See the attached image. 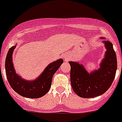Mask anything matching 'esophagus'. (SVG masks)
Returning <instances> with one entry per match:
<instances>
[{"label": "esophagus", "mask_w": 122, "mask_h": 122, "mask_svg": "<svg viewBox=\"0 0 122 122\" xmlns=\"http://www.w3.org/2000/svg\"><path fill=\"white\" fill-rule=\"evenodd\" d=\"M69 59H70V57H69V56H65V57H64V60H65V61H68Z\"/></svg>", "instance_id": "34e87169"}]
</instances>
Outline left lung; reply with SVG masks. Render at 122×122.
Returning a JSON list of instances; mask_svg holds the SVG:
<instances>
[{"label": "left lung", "instance_id": "8db88e82", "mask_svg": "<svg viewBox=\"0 0 122 122\" xmlns=\"http://www.w3.org/2000/svg\"><path fill=\"white\" fill-rule=\"evenodd\" d=\"M102 42L106 51L97 70L88 72L82 64L75 61L69 62L71 86L74 92L81 97L101 96L109 89L114 80L117 68L116 54L112 43L106 40Z\"/></svg>", "mask_w": 122, "mask_h": 122}]
</instances>
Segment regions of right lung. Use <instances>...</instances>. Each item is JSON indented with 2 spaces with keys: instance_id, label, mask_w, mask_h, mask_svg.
Instances as JSON below:
<instances>
[{
  "instance_id": "add662e5",
  "label": "right lung",
  "mask_w": 122,
  "mask_h": 122,
  "mask_svg": "<svg viewBox=\"0 0 122 122\" xmlns=\"http://www.w3.org/2000/svg\"><path fill=\"white\" fill-rule=\"evenodd\" d=\"M16 45L9 49L6 57L5 66L7 80L12 89L20 96L30 99L41 97L50 89L53 75L63 63V59L61 58L50 63L34 80H26L18 75L14 68L12 55Z\"/></svg>"
}]
</instances>
